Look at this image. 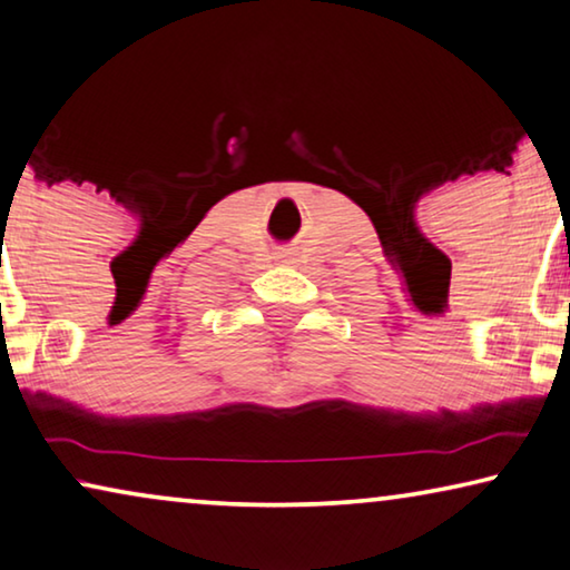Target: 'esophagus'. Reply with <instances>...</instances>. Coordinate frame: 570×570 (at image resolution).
I'll use <instances>...</instances> for the list:
<instances>
[{
	"mask_svg": "<svg viewBox=\"0 0 570 570\" xmlns=\"http://www.w3.org/2000/svg\"><path fill=\"white\" fill-rule=\"evenodd\" d=\"M294 255V247H278V253H276V258H282V261H288Z\"/></svg>",
	"mask_w": 570,
	"mask_h": 570,
	"instance_id": "1",
	"label": "esophagus"
}]
</instances>
